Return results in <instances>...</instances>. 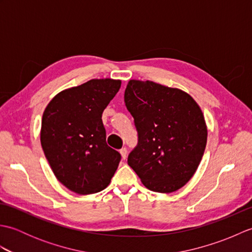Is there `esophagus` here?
Here are the masks:
<instances>
[{
    "label": "esophagus",
    "instance_id": "34e87169",
    "mask_svg": "<svg viewBox=\"0 0 252 252\" xmlns=\"http://www.w3.org/2000/svg\"><path fill=\"white\" fill-rule=\"evenodd\" d=\"M120 155H121V158H122L123 160H126V155H127V149H126V147H122V148L120 149Z\"/></svg>",
    "mask_w": 252,
    "mask_h": 252
}]
</instances>
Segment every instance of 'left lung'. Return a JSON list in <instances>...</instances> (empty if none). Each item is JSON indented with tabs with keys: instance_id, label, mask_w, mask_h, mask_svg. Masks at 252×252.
<instances>
[{
	"instance_id": "obj_1",
	"label": "left lung",
	"mask_w": 252,
	"mask_h": 252,
	"mask_svg": "<svg viewBox=\"0 0 252 252\" xmlns=\"http://www.w3.org/2000/svg\"><path fill=\"white\" fill-rule=\"evenodd\" d=\"M125 103L138 135L127 164L148 189H180L205 153L208 131L200 107L184 91L148 80H130Z\"/></svg>"
}]
</instances>
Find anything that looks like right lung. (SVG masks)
I'll list each match as a JSON object with an SVG mask.
<instances>
[{
	"instance_id": "obj_1",
	"label": "right lung",
	"mask_w": 252,
	"mask_h": 252,
	"mask_svg": "<svg viewBox=\"0 0 252 252\" xmlns=\"http://www.w3.org/2000/svg\"><path fill=\"white\" fill-rule=\"evenodd\" d=\"M121 87L120 80L92 79L63 90L43 112L41 145L56 179L80 195L109 185L121 155L106 143L104 109Z\"/></svg>"
}]
</instances>
